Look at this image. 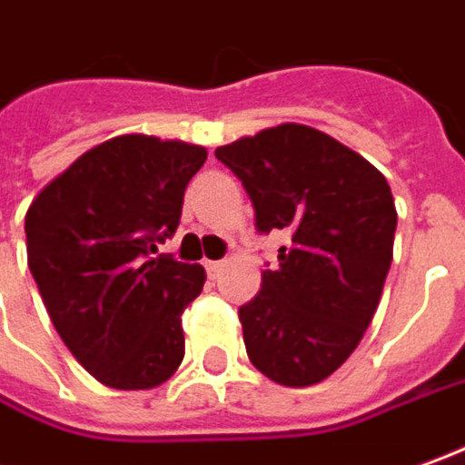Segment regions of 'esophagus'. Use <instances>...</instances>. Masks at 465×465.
Returning <instances> with one entry per match:
<instances>
[{
    "label": "esophagus",
    "instance_id": "obj_1",
    "mask_svg": "<svg viewBox=\"0 0 465 465\" xmlns=\"http://www.w3.org/2000/svg\"><path fill=\"white\" fill-rule=\"evenodd\" d=\"M204 268H207V273L213 275V278H217V275L223 273V268H225V261H207Z\"/></svg>",
    "mask_w": 465,
    "mask_h": 465
}]
</instances>
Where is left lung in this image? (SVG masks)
<instances>
[{"label":"left lung","instance_id":"8db88e82","mask_svg":"<svg viewBox=\"0 0 465 465\" xmlns=\"http://www.w3.org/2000/svg\"><path fill=\"white\" fill-rule=\"evenodd\" d=\"M214 156L251 194L258 230L291 238L240 306L248 357L278 385H316L349 360L377 312L398 227L390 184L364 156L303 124L242 136Z\"/></svg>","mask_w":465,"mask_h":465}]
</instances>
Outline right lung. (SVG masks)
<instances>
[{
    "label": "right lung",
    "mask_w": 465,
    "mask_h": 465,
    "mask_svg": "<svg viewBox=\"0 0 465 465\" xmlns=\"http://www.w3.org/2000/svg\"><path fill=\"white\" fill-rule=\"evenodd\" d=\"M207 149L124 134L80 153L25 214L27 265L50 322L114 390L164 385L184 360L182 313L204 268L159 255Z\"/></svg>",
    "instance_id": "obj_1"
}]
</instances>
